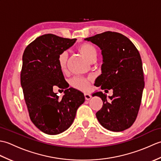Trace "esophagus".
<instances>
[{"instance_id": "34e87169", "label": "esophagus", "mask_w": 161, "mask_h": 161, "mask_svg": "<svg viewBox=\"0 0 161 161\" xmlns=\"http://www.w3.org/2000/svg\"><path fill=\"white\" fill-rule=\"evenodd\" d=\"M84 97L86 100H89L91 98V95L88 93H84Z\"/></svg>"}]
</instances>
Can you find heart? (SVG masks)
<instances>
[{"instance_id": "1", "label": "heart", "mask_w": 161, "mask_h": 161, "mask_svg": "<svg viewBox=\"0 0 161 161\" xmlns=\"http://www.w3.org/2000/svg\"><path fill=\"white\" fill-rule=\"evenodd\" d=\"M78 50L82 54L87 60L89 61L91 58L96 55L97 52L95 47L90 45V44L84 43L78 47ZM67 60H68V54L66 52H63L60 53L58 57V64L60 70L62 72L66 70L67 66ZM91 80L88 78H74L70 81V85L75 89L85 91H87L90 87Z\"/></svg>"}]
</instances>
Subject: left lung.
I'll return each instance as SVG.
<instances>
[{
    "label": "left lung",
    "mask_w": 161,
    "mask_h": 161,
    "mask_svg": "<svg viewBox=\"0 0 161 161\" xmlns=\"http://www.w3.org/2000/svg\"><path fill=\"white\" fill-rule=\"evenodd\" d=\"M84 40L97 45L102 50V74L95 86L112 89L113 95L96 92L103 105L96 113L100 125L112 131H122L135 122L141 104L145 81L142 64L138 50L127 37L114 32H105Z\"/></svg>",
    "instance_id": "1"
}]
</instances>
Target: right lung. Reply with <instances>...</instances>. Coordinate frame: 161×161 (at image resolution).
Segmentation results:
<instances>
[{"mask_svg": "<svg viewBox=\"0 0 161 161\" xmlns=\"http://www.w3.org/2000/svg\"><path fill=\"white\" fill-rule=\"evenodd\" d=\"M76 40L47 34L37 37L24 50L20 73L24 98L31 121L47 134L57 135L69 128L85 101L81 91L67 89L69 84L58 64L60 53ZM55 86L66 88L61 98L53 92Z\"/></svg>", "mask_w": 161, "mask_h": 161, "instance_id": "right-lung-1", "label": "right lung"}]
</instances>
